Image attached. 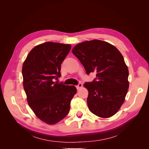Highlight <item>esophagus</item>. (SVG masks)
Instances as JSON below:
<instances>
[{
  "instance_id": "1",
  "label": "esophagus",
  "mask_w": 149,
  "mask_h": 149,
  "mask_svg": "<svg viewBox=\"0 0 149 149\" xmlns=\"http://www.w3.org/2000/svg\"><path fill=\"white\" fill-rule=\"evenodd\" d=\"M82 87H83V84L81 83H79V84L77 85V86H76V88H77V90H79L80 88H82Z\"/></svg>"
}]
</instances>
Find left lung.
Segmentation results:
<instances>
[{"instance_id":"8db88e82","label":"left lung","mask_w":149,"mask_h":149,"mask_svg":"<svg viewBox=\"0 0 149 149\" xmlns=\"http://www.w3.org/2000/svg\"><path fill=\"white\" fill-rule=\"evenodd\" d=\"M72 53L88 75L96 73L92 82L84 84L88 90L90 111L101 118L113 116L124 102L129 88V70L122 54L115 46L99 40L77 44Z\"/></svg>"}]
</instances>
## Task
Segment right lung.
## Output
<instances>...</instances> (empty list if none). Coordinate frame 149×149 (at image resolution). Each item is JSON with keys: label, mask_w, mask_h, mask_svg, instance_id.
<instances>
[{"label": "right lung", "mask_w": 149, "mask_h": 149, "mask_svg": "<svg viewBox=\"0 0 149 149\" xmlns=\"http://www.w3.org/2000/svg\"><path fill=\"white\" fill-rule=\"evenodd\" d=\"M71 49L68 44L45 42L31 50L22 66L27 102L43 122L52 125L68 115L77 92L74 86L54 82L61 77V65Z\"/></svg>", "instance_id": "right-lung-1"}]
</instances>
